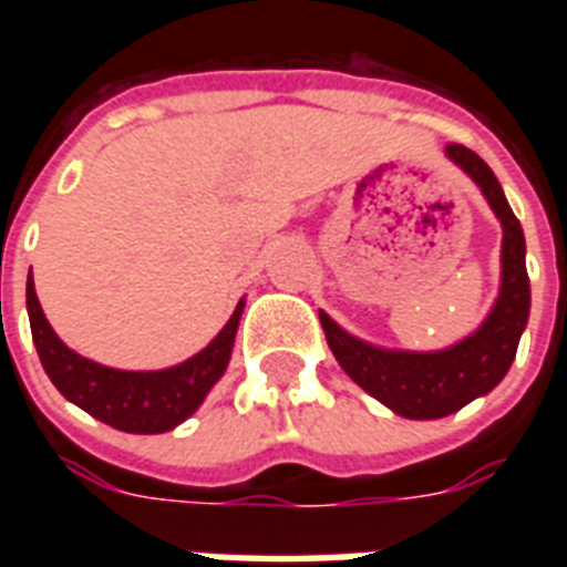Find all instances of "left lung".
<instances>
[{
    "label": "left lung",
    "instance_id": "left-lung-1",
    "mask_svg": "<svg viewBox=\"0 0 567 567\" xmlns=\"http://www.w3.org/2000/svg\"><path fill=\"white\" fill-rule=\"evenodd\" d=\"M447 158L476 182V188L492 205L503 226L501 247V293L488 318L467 338L444 350L414 353L385 350L341 329L327 311H320V327L327 332L329 350L344 373L379 403L400 417L435 421L458 412L476 396H485L509 373L518 341L529 320V276L527 244L518 217L512 214L501 182L492 167L462 144L447 146Z\"/></svg>",
    "mask_w": 567,
    "mask_h": 567
}]
</instances>
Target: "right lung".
<instances>
[{
	"label": "right lung",
	"instance_id": "obj_1",
	"mask_svg": "<svg viewBox=\"0 0 567 567\" xmlns=\"http://www.w3.org/2000/svg\"><path fill=\"white\" fill-rule=\"evenodd\" d=\"M25 309H29L31 338L38 347L40 364L52 379V385L70 403L114 430L158 435V432L176 430L182 421H188L203 405L214 382L229 368L244 300L235 306L231 318L214 336L212 344L164 371H117V368H105V364L91 362L70 350L55 336V329L49 327L47 315L40 309L31 270L29 282H25Z\"/></svg>",
	"mask_w": 567,
	"mask_h": 567
}]
</instances>
